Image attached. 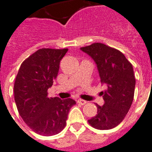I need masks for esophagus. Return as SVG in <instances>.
<instances>
[{
  "mask_svg": "<svg viewBox=\"0 0 152 152\" xmlns=\"http://www.w3.org/2000/svg\"><path fill=\"white\" fill-rule=\"evenodd\" d=\"M77 103L80 104H85L86 103H87V102L86 101H85V100H81V99H79V100H77Z\"/></svg>",
  "mask_w": 152,
  "mask_h": 152,
  "instance_id": "obj_1",
  "label": "esophagus"
}]
</instances>
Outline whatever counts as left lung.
I'll return each mask as SVG.
<instances>
[{
    "instance_id": "8db88e82",
    "label": "left lung",
    "mask_w": 152,
    "mask_h": 152,
    "mask_svg": "<svg viewBox=\"0 0 152 152\" xmlns=\"http://www.w3.org/2000/svg\"><path fill=\"white\" fill-rule=\"evenodd\" d=\"M80 50L95 62L101 83L106 87L102 92L104 104L88 122L98 130H110L120 124L133 102L135 77L132 64L114 48L96 42Z\"/></svg>"
}]
</instances>
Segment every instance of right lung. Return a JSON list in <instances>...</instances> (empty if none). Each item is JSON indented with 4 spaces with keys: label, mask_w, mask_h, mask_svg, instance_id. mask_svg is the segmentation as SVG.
Wrapping results in <instances>:
<instances>
[{
    "label": "right lung",
    "mask_w": 152,
    "mask_h": 152,
    "mask_svg": "<svg viewBox=\"0 0 152 152\" xmlns=\"http://www.w3.org/2000/svg\"><path fill=\"white\" fill-rule=\"evenodd\" d=\"M67 49L42 48L26 59L16 76L13 93L18 110L23 121L35 133L50 136L59 134L66 125L72 98L49 97L59 63Z\"/></svg>",
    "instance_id": "obj_1"
}]
</instances>
